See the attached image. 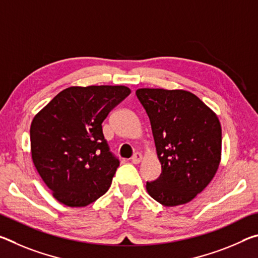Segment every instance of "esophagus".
Masks as SVG:
<instances>
[{
    "mask_svg": "<svg viewBox=\"0 0 258 258\" xmlns=\"http://www.w3.org/2000/svg\"><path fill=\"white\" fill-rule=\"evenodd\" d=\"M131 160H132L133 164H139L140 161L142 160V155L140 154V152H135V154L132 156V158H131Z\"/></svg>",
    "mask_w": 258,
    "mask_h": 258,
    "instance_id": "obj_1",
    "label": "esophagus"
}]
</instances>
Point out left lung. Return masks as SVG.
I'll use <instances>...</instances> for the list:
<instances>
[{
	"instance_id": "left-lung-1",
	"label": "left lung",
	"mask_w": 258,
	"mask_h": 258,
	"mask_svg": "<svg viewBox=\"0 0 258 258\" xmlns=\"http://www.w3.org/2000/svg\"><path fill=\"white\" fill-rule=\"evenodd\" d=\"M150 119L161 174L147 191L167 207L191 202L220 166L222 128L215 112L184 90L139 89Z\"/></svg>"
}]
</instances>
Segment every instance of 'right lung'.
Wrapping results in <instances>:
<instances>
[{"mask_svg": "<svg viewBox=\"0 0 258 258\" xmlns=\"http://www.w3.org/2000/svg\"><path fill=\"white\" fill-rule=\"evenodd\" d=\"M130 93L123 85L72 86L34 117L33 163L61 204L84 207L108 191L119 160L109 149L102 121Z\"/></svg>", "mask_w": 258, "mask_h": 258, "instance_id": "obj_1", "label": "right lung"}]
</instances>
